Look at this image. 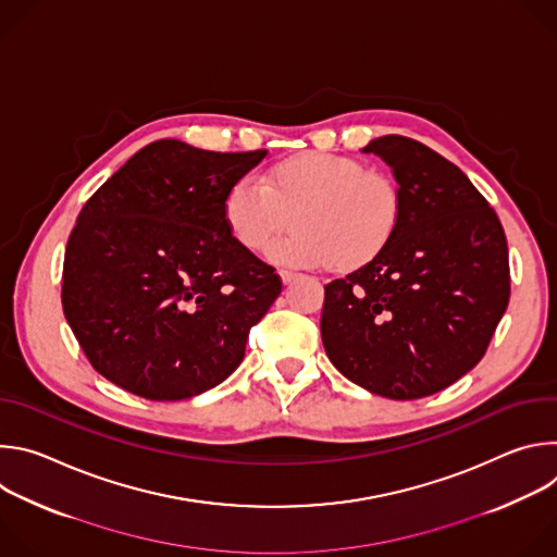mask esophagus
Returning <instances> with one entry per match:
<instances>
[{
	"instance_id": "1",
	"label": "esophagus",
	"mask_w": 557,
	"mask_h": 557,
	"mask_svg": "<svg viewBox=\"0 0 557 557\" xmlns=\"http://www.w3.org/2000/svg\"><path fill=\"white\" fill-rule=\"evenodd\" d=\"M280 277H282V282H284V284H290L293 280H297V273H293V271H284V269H282V271H280Z\"/></svg>"
}]
</instances>
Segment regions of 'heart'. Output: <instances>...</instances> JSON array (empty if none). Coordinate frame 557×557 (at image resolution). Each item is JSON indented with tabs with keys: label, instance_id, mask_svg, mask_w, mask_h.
<instances>
[{
	"label": "heart",
	"instance_id": "b5f03b06",
	"mask_svg": "<svg viewBox=\"0 0 557 557\" xmlns=\"http://www.w3.org/2000/svg\"><path fill=\"white\" fill-rule=\"evenodd\" d=\"M222 213L233 240L249 251H262L293 220L297 226L269 247L277 264L355 269L389 245L404 198L394 178L366 172L348 156L306 151L273 168L267 185L253 176L235 181Z\"/></svg>",
	"mask_w": 557,
	"mask_h": 557
}]
</instances>
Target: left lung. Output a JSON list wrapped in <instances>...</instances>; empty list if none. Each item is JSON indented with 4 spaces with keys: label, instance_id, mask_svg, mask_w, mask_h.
<instances>
[{
    "label": "left lung",
    "instance_id": "8db88e82",
    "mask_svg": "<svg viewBox=\"0 0 557 557\" xmlns=\"http://www.w3.org/2000/svg\"><path fill=\"white\" fill-rule=\"evenodd\" d=\"M366 153L392 168L404 215L368 264L324 286L322 342L352 383L410 401L479 363L509 304V251L496 211L447 158L387 134Z\"/></svg>",
    "mask_w": 557,
    "mask_h": 557
}]
</instances>
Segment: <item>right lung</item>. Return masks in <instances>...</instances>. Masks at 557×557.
Segmentation results:
<instances>
[{
    "instance_id": "right-lung-1",
    "label": "right lung",
    "mask_w": 557,
    "mask_h": 557,
    "mask_svg": "<svg viewBox=\"0 0 557 557\" xmlns=\"http://www.w3.org/2000/svg\"><path fill=\"white\" fill-rule=\"evenodd\" d=\"M267 153L156 140L84 205L67 237L61 304L108 381L149 401H181L240 366L282 280L233 240L222 205Z\"/></svg>"
}]
</instances>
